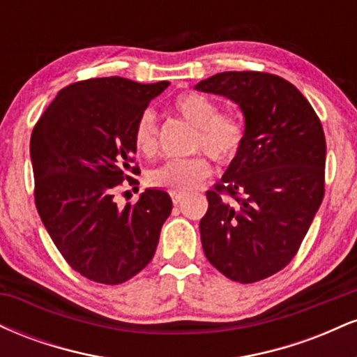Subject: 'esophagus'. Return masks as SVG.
I'll return each mask as SVG.
<instances>
[{
	"mask_svg": "<svg viewBox=\"0 0 357 357\" xmlns=\"http://www.w3.org/2000/svg\"><path fill=\"white\" fill-rule=\"evenodd\" d=\"M171 198H173V204H179L183 199V195H179V192H171Z\"/></svg>",
	"mask_w": 357,
	"mask_h": 357,
	"instance_id": "34e87169",
	"label": "esophagus"
}]
</instances>
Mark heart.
<instances>
[{
    "mask_svg": "<svg viewBox=\"0 0 357 357\" xmlns=\"http://www.w3.org/2000/svg\"><path fill=\"white\" fill-rule=\"evenodd\" d=\"M173 110L195 126L190 144L191 151H203L221 165H227L238 155L245 142V124L236 114L218 112L215 100L196 92L176 97ZM155 136L158 129L154 114L146 110L134 126V146L141 154L153 155L158 147ZM210 173V161L203 154H195L186 159H173L155 167L147 174V181L171 192H186L199 186Z\"/></svg>",
    "mask_w": 357,
    "mask_h": 357,
    "instance_id": "1",
    "label": "heart"
}]
</instances>
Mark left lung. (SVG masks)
Segmentation results:
<instances>
[{"label": "left lung", "mask_w": 357, "mask_h": 357, "mask_svg": "<svg viewBox=\"0 0 357 357\" xmlns=\"http://www.w3.org/2000/svg\"><path fill=\"white\" fill-rule=\"evenodd\" d=\"M195 89L235 102L245 119L238 155L206 192L204 255L231 280H264L292 260L322 203L321 121L297 87L272 73L223 72Z\"/></svg>", "instance_id": "left-lung-1"}]
</instances>
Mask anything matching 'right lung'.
Here are the masks:
<instances>
[{
    "label": "right lung",
    "instance_id": "right-lung-1",
    "mask_svg": "<svg viewBox=\"0 0 357 357\" xmlns=\"http://www.w3.org/2000/svg\"><path fill=\"white\" fill-rule=\"evenodd\" d=\"M169 82L139 84L122 77L90 79L61 89L36 122L30 142L35 203L48 235L73 270L117 285L153 260L173 202L146 188L124 210L114 202L136 154L132 134L149 102Z\"/></svg>",
    "mask_w": 357,
    "mask_h": 357
}]
</instances>
